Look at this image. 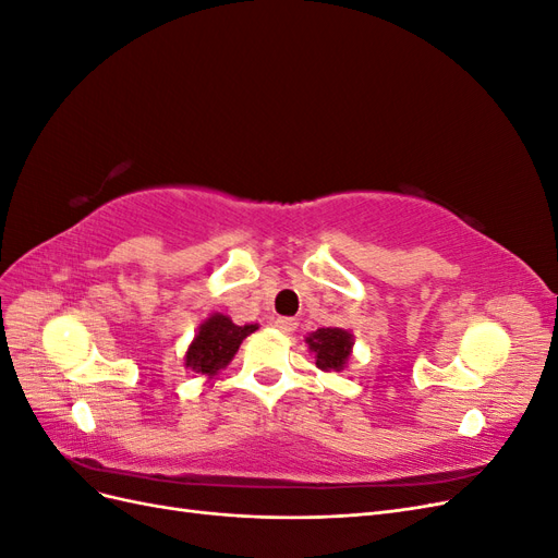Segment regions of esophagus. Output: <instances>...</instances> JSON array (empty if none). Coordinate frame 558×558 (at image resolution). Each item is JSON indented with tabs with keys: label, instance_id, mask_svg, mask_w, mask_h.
Listing matches in <instances>:
<instances>
[{
	"label": "esophagus",
	"instance_id": "obj_1",
	"mask_svg": "<svg viewBox=\"0 0 558 558\" xmlns=\"http://www.w3.org/2000/svg\"><path fill=\"white\" fill-rule=\"evenodd\" d=\"M275 328L286 332V335H291L298 328V320L289 318V316H279V318H275Z\"/></svg>",
	"mask_w": 558,
	"mask_h": 558
}]
</instances>
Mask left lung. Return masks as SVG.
<instances>
[{"instance_id":"8db88e82","label":"left lung","mask_w":558,"mask_h":558,"mask_svg":"<svg viewBox=\"0 0 558 558\" xmlns=\"http://www.w3.org/2000/svg\"><path fill=\"white\" fill-rule=\"evenodd\" d=\"M307 344L316 353V365L320 369L340 373L351 353L353 337L342 328H318L307 337Z\"/></svg>"}]
</instances>
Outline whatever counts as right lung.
Wrapping results in <instances>:
<instances>
[{"mask_svg": "<svg viewBox=\"0 0 558 558\" xmlns=\"http://www.w3.org/2000/svg\"><path fill=\"white\" fill-rule=\"evenodd\" d=\"M253 330H258L256 324L234 326L223 314L209 316L185 351V367H193L197 375L214 377L218 369H223L232 361L244 337Z\"/></svg>", "mask_w": 558, "mask_h": 558, "instance_id": "obj_1", "label": "right lung"}]
</instances>
